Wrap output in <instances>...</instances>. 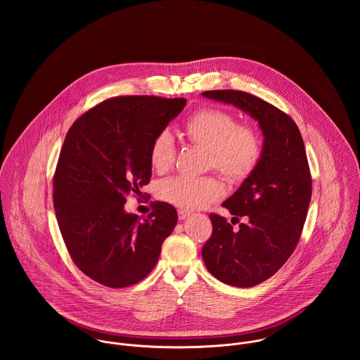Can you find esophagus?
I'll use <instances>...</instances> for the list:
<instances>
[{
	"instance_id": "obj_1",
	"label": "esophagus",
	"mask_w": 360,
	"mask_h": 360,
	"mask_svg": "<svg viewBox=\"0 0 360 360\" xmlns=\"http://www.w3.org/2000/svg\"><path fill=\"white\" fill-rule=\"evenodd\" d=\"M177 214H179V219H180V220H184L187 216H190V210L179 209V210H177Z\"/></svg>"
}]
</instances>
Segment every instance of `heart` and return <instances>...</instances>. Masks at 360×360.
Wrapping results in <instances>:
<instances>
[{
    "label": "heart",
    "instance_id": "heart-1",
    "mask_svg": "<svg viewBox=\"0 0 360 360\" xmlns=\"http://www.w3.org/2000/svg\"><path fill=\"white\" fill-rule=\"evenodd\" d=\"M190 143L206 151L205 167H213L230 183H243L257 170L263 144L257 130L238 124L234 115L219 108H201L184 123ZM176 160V144L167 129L160 130L150 147V162L156 173L169 172ZM224 194L214 176L165 179L156 186V197L170 205L198 209L219 201Z\"/></svg>",
    "mask_w": 360,
    "mask_h": 360
}]
</instances>
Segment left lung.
<instances>
[{"instance_id": "1", "label": "left lung", "mask_w": 360, "mask_h": 360, "mask_svg": "<svg viewBox=\"0 0 360 360\" xmlns=\"http://www.w3.org/2000/svg\"><path fill=\"white\" fill-rule=\"evenodd\" d=\"M202 96L251 115L264 137L257 170L221 204L247 223L234 231L223 216L210 213L213 230L202 247L212 276L229 285L254 287L278 271L302 234L311 198L304 140L285 112L252 94L212 90Z\"/></svg>"}]
</instances>
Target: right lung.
<instances>
[{"instance_id":"add662e5","label":"right lung","mask_w":360,"mask_h":360,"mask_svg":"<svg viewBox=\"0 0 360 360\" xmlns=\"http://www.w3.org/2000/svg\"><path fill=\"white\" fill-rule=\"evenodd\" d=\"M186 103L113 97L83 113L65 137L53 174L58 226L75 264L105 287L124 288L146 278L177 224L167 202H153L144 220L124 204L150 183L151 143Z\"/></svg>"}]
</instances>
